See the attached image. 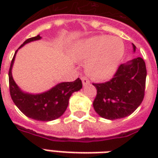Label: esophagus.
Wrapping results in <instances>:
<instances>
[{"label": "esophagus", "instance_id": "1", "mask_svg": "<svg viewBox=\"0 0 158 158\" xmlns=\"http://www.w3.org/2000/svg\"><path fill=\"white\" fill-rule=\"evenodd\" d=\"M89 80L88 78H86V77H82V84L84 86H86L89 85Z\"/></svg>", "mask_w": 158, "mask_h": 158}]
</instances>
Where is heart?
<instances>
[{"mask_svg":"<svg viewBox=\"0 0 158 158\" xmlns=\"http://www.w3.org/2000/svg\"><path fill=\"white\" fill-rule=\"evenodd\" d=\"M124 54V44L118 37L96 35L80 41L78 57L88 61L89 73L96 79H110L115 73Z\"/></svg>","mask_w":158,"mask_h":158,"instance_id":"b5f03b06","label":"heart"}]
</instances>
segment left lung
Listing matches in <instances>:
<instances>
[{"instance_id": "1", "label": "left lung", "mask_w": 158, "mask_h": 158, "mask_svg": "<svg viewBox=\"0 0 158 158\" xmlns=\"http://www.w3.org/2000/svg\"><path fill=\"white\" fill-rule=\"evenodd\" d=\"M135 48L133 44L134 52ZM146 79V63L141 57H136L119 66L111 80L93 84L97 90L93 102L96 113L110 120L130 115L144 99Z\"/></svg>"}]
</instances>
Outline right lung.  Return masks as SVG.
I'll use <instances>...</instances> for the list:
<instances>
[{
	"instance_id": "obj_1",
	"label": "right lung",
	"mask_w": 158,
	"mask_h": 158,
	"mask_svg": "<svg viewBox=\"0 0 158 158\" xmlns=\"http://www.w3.org/2000/svg\"><path fill=\"white\" fill-rule=\"evenodd\" d=\"M41 39L40 35L26 40L19 48L31 41ZM14 56L9 69V89L13 102L24 115L38 121H52L58 118L64 113L69 106L70 96L75 91L82 88V82L79 78L73 82H62L57 84L45 92L40 94H29L23 92L17 85L12 78V69L15 60Z\"/></svg>"
}]
</instances>
